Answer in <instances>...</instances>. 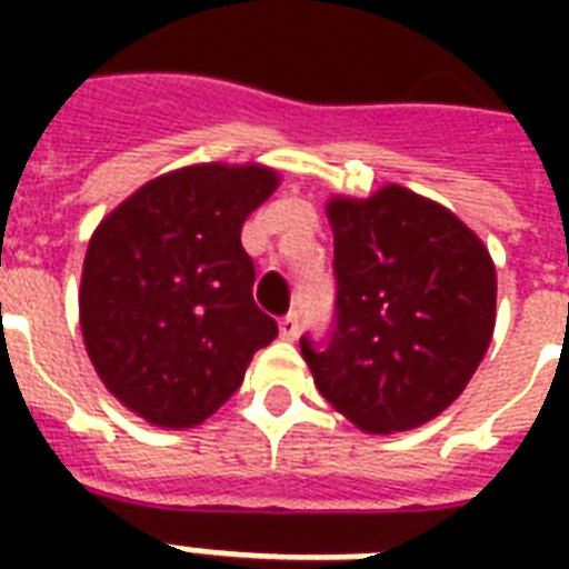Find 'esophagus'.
I'll return each mask as SVG.
<instances>
[{
    "mask_svg": "<svg viewBox=\"0 0 569 569\" xmlns=\"http://www.w3.org/2000/svg\"><path fill=\"white\" fill-rule=\"evenodd\" d=\"M295 330H298V316H295V312H289V316H283V319H280V333H283V337H292Z\"/></svg>",
    "mask_w": 569,
    "mask_h": 569,
    "instance_id": "esophagus-1",
    "label": "esophagus"
}]
</instances>
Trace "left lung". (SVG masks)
<instances>
[{
  "mask_svg": "<svg viewBox=\"0 0 569 569\" xmlns=\"http://www.w3.org/2000/svg\"><path fill=\"white\" fill-rule=\"evenodd\" d=\"M277 186L262 168L200 164L147 182L97 227L79 316L100 380L162 428H191L241 387L277 321L253 298L241 223ZM259 297V292H257Z\"/></svg>",
  "mask_w": 569,
  "mask_h": 569,
  "instance_id": "1",
  "label": "left lung"
}]
</instances>
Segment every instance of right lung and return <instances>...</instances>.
Segmentation results:
<instances>
[{"instance_id":"1","label":"right lung","mask_w":569,"mask_h":569,"mask_svg":"<svg viewBox=\"0 0 569 569\" xmlns=\"http://www.w3.org/2000/svg\"><path fill=\"white\" fill-rule=\"evenodd\" d=\"M333 312L301 355L339 413L372 433L442 413L481 363L496 271L460 223L396 197L333 200Z\"/></svg>"}]
</instances>
